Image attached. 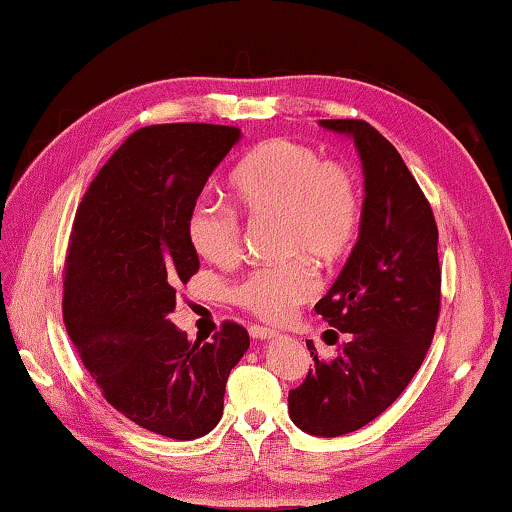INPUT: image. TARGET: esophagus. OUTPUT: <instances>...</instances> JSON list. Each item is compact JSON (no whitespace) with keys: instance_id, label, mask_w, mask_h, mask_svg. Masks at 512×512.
Returning a JSON list of instances; mask_svg holds the SVG:
<instances>
[{"instance_id":"1","label":"esophagus","mask_w":512,"mask_h":512,"mask_svg":"<svg viewBox=\"0 0 512 512\" xmlns=\"http://www.w3.org/2000/svg\"><path fill=\"white\" fill-rule=\"evenodd\" d=\"M248 334L253 336L257 341H268V339H275L277 332L271 327H262V325H250L248 327Z\"/></svg>"}]
</instances>
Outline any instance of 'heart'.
Here are the masks:
<instances>
[{"mask_svg": "<svg viewBox=\"0 0 512 512\" xmlns=\"http://www.w3.org/2000/svg\"><path fill=\"white\" fill-rule=\"evenodd\" d=\"M230 189L248 216H280V246L289 262L262 266L241 280L232 298L241 309L280 323L316 291L318 266H336L357 246L363 228V198L354 171L327 160L305 142L273 137L246 153L230 176ZM185 235L198 257L216 266L241 259V223L235 212L207 198L192 203Z\"/></svg>", "mask_w": 512, "mask_h": 512, "instance_id": "b5f03b06", "label": "heart"}]
</instances>
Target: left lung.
<instances>
[{"label": "left lung", "instance_id": "left-lung-1", "mask_svg": "<svg viewBox=\"0 0 512 512\" xmlns=\"http://www.w3.org/2000/svg\"><path fill=\"white\" fill-rule=\"evenodd\" d=\"M320 126L357 146L363 228L314 307L348 341L329 361L311 352L314 368L289 391V415L311 436L334 438L384 413L422 366L440 314V264L431 205L395 146L361 119H320Z\"/></svg>", "mask_w": 512, "mask_h": 512}]
</instances>
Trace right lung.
I'll return each instance as SVG.
<instances>
[{
	"instance_id": "obj_1",
	"label": "right lung",
	"mask_w": 512,
	"mask_h": 512,
	"mask_svg": "<svg viewBox=\"0 0 512 512\" xmlns=\"http://www.w3.org/2000/svg\"><path fill=\"white\" fill-rule=\"evenodd\" d=\"M239 137L216 124L135 131L92 180L67 246L63 318L83 366L121 415L173 440L219 424L225 381L250 345L232 320L194 343L169 320L198 271L187 212Z\"/></svg>"
}]
</instances>
